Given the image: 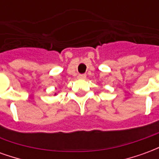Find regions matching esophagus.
I'll return each mask as SVG.
<instances>
[{
  "instance_id": "1",
  "label": "esophagus",
  "mask_w": 159,
  "mask_h": 159,
  "mask_svg": "<svg viewBox=\"0 0 159 159\" xmlns=\"http://www.w3.org/2000/svg\"><path fill=\"white\" fill-rule=\"evenodd\" d=\"M77 78L78 79H85L86 78V74H79L77 76Z\"/></svg>"
}]
</instances>
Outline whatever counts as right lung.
Wrapping results in <instances>:
<instances>
[{
	"mask_svg": "<svg viewBox=\"0 0 159 159\" xmlns=\"http://www.w3.org/2000/svg\"><path fill=\"white\" fill-rule=\"evenodd\" d=\"M55 94H56V93H55Z\"/></svg>",
	"mask_w": 159,
	"mask_h": 159,
	"instance_id": "right-lung-1",
	"label": "right lung"
}]
</instances>
